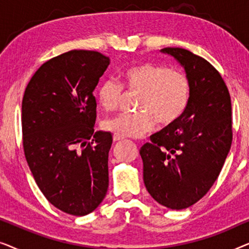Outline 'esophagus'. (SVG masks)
Masks as SVG:
<instances>
[{"label":"esophagus","instance_id":"34e87169","mask_svg":"<svg viewBox=\"0 0 249 249\" xmlns=\"http://www.w3.org/2000/svg\"><path fill=\"white\" fill-rule=\"evenodd\" d=\"M122 139H124V137H121V136H119V135H113V142H120V141H122Z\"/></svg>","mask_w":249,"mask_h":249}]
</instances>
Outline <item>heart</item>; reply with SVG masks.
Masks as SVG:
<instances>
[{
    "label": "heart",
    "instance_id": "obj_1",
    "mask_svg": "<svg viewBox=\"0 0 249 249\" xmlns=\"http://www.w3.org/2000/svg\"><path fill=\"white\" fill-rule=\"evenodd\" d=\"M121 84L129 91H137L136 114H120L104 121V128L121 137L138 138L152 131L155 121L168 127L178 121L188 107L190 81L181 71L153 62H141L121 72ZM122 98V88L107 79L97 89L98 103L105 111L117 110Z\"/></svg>",
    "mask_w": 249,
    "mask_h": 249
}]
</instances>
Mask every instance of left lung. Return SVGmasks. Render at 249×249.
<instances>
[{
	"label": "left lung",
	"mask_w": 249,
	"mask_h": 249,
	"mask_svg": "<svg viewBox=\"0 0 249 249\" xmlns=\"http://www.w3.org/2000/svg\"><path fill=\"white\" fill-rule=\"evenodd\" d=\"M190 81L188 107L175 124L151 136L141 148L144 183L170 210L198 202L219 177L232 142L229 90L210 62L188 50L165 47Z\"/></svg>",
	"instance_id": "1"
}]
</instances>
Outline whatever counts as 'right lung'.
I'll return each instance as SVG.
<instances>
[{
  "mask_svg": "<svg viewBox=\"0 0 249 249\" xmlns=\"http://www.w3.org/2000/svg\"><path fill=\"white\" fill-rule=\"evenodd\" d=\"M110 64L73 50L43 64L27 85L21 124L25 156L46 199L64 213L93 212L108 187L110 132H94L98 80Z\"/></svg>",
  "mask_w": 249,
  "mask_h": 249,
  "instance_id": "1",
  "label": "right lung"
}]
</instances>
